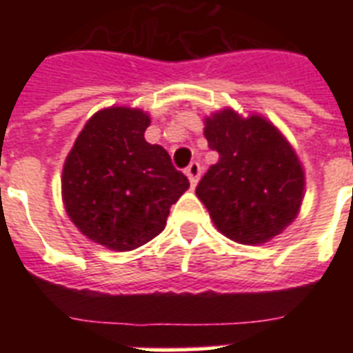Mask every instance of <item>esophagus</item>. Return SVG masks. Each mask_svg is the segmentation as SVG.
Masks as SVG:
<instances>
[{
	"mask_svg": "<svg viewBox=\"0 0 353 353\" xmlns=\"http://www.w3.org/2000/svg\"><path fill=\"white\" fill-rule=\"evenodd\" d=\"M199 176H201V166H199V163H196V161H194V163H190L187 168V177L192 187H196V185H198Z\"/></svg>",
	"mask_w": 353,
	"mask_h": 353,
	"instance_id": "34e87169",
	"label": "esophagus"
}]
</instances>
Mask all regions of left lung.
<instances>
[{"mask_svg":"<svg viewBox=\"0 0 353 353\" xmlns=\"http://www.w3.org/2000/svg\"><path fill=\"white\" fill-rule=\"evenodd\" d=\"M220 154L196 188L216 229L243 245L273 240L299 216L306 176L295 148L269 119L232 108L205 117Z\"/></svg>","mask_w":353,"mask_h":353,"instance_id":"obj_1","label":"left lung"}]
</instances>
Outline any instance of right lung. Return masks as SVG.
Wrapping results in <instances>:
<instances>
[{
	"label": "right lung",
	"mask_w": 353,
	"mask_h": 353,
	"mask_svg": "<svg viewBox=\"0 0 353 353\" xmlns=\"http://www.w3.org/2000/svg\"><path fill=\"white\" fill-rule=\"evenodd\" d=\"M150 121L139 108L99 110L63 163L62 201L69 220L112 251H133L155 238L188 188L168 152L146 143Z\"/></svg>",
	"instance_id": "obj_1"
}]
</instances>
